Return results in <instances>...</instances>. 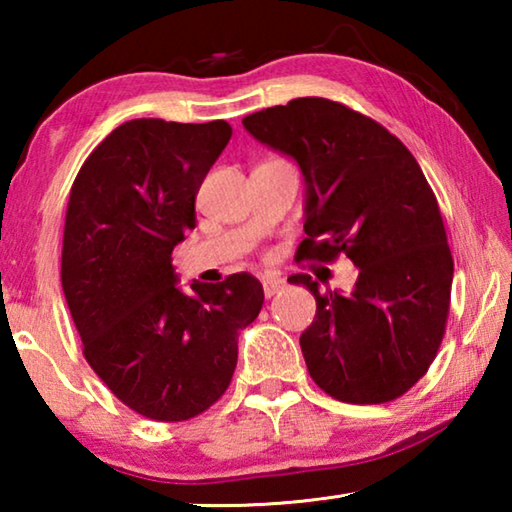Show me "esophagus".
Instances as JSON below:
<instances>
[{
	"label": "esophagus",
	"instance_id": "1",
	"mask_svg": "<svg viewBox=\"0 0 512 512\" xmlns=\"http://www.w3.org/2000/svg\"><path fill=\"white\" fill-rule=\"evenodd\" d=\"M262 284H264V296L271 298L275 293H280L284 287H287V282L282 280V277H262Z\"/></svg>",
	"mask_w": 512,
	"mask_h": 512
}]
</instances>
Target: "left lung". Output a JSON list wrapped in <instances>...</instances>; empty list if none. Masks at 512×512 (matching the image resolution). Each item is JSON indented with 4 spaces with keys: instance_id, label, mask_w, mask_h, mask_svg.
<instances>
[{
    "instance_id": "obj_1",
    "label": "left lung",
    "mask_w": 512,
    "mask_h": 512,
    "mask_svg": "<svg viewBox=\"0 0 512 512\" xmlns=\"http://www.w3.org/2000/svg\"><path fill=\"white\" fill-rule=\"evenodd\" d=\"M246 131L298 162L307 183L298 262L359 268L352 293L318 291L300 336L311 379L334 400L384 404L418 384L443 343L454 259L436 194L411 151L361 112L323 97L244 117Z\"/></svg>"
}]
</instances>
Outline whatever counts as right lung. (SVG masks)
I'll return each mask as SVG.
<instances>
[{
  "instance_id": "1",
  "label": "right lung",
  "mask_w": 512,
  "mask_h": 512,
  "mask_svg": "<svg viewBox=\"0 0 512 512\" xmlns=\"http://www.w3.org/2000/svg\"><path fill=\"white\" fill-rule=\"evenodd\" d=\"M230 137L223 119H131L88 155L69 192L60 280L83 354L117 400L158 422L196 418L228 391L239 329L264 305L250 273L185 293L171 266Z\"/></svg>"
}]
</instances>
